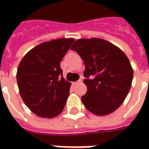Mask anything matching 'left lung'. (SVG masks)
<instances>
[{
  "mask_svg": "<svg viewBox=\"0 0 149 149\" xmlns=\"http://www.w3.org/2000/svg\"><path fill=\"white\" fill-rule=\"evenodd\" d=\"M74 40L60 38L41 43L21 60L17 81L22 100L34 114L53 118L61 114L71 83L63 77L61 61Z\"/></svg>",
  "mask_w": 149,
  "mask_h": 149,
  "instance_id": "left-lung-1",
  "label": "left lung"
}]
</instances>
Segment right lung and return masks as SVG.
Here are the masks:
<instances>
[{
    "mask_svg": "<svg viewBox=\"0 0 149 149\" xmlns=\"http://www.w3.org/2000/svg\"><path fill=\"white\" fill-rule=\"evenodd\" d=\"M75 50L84 61V83L88 91L81 97L85 108L97 116L112 113L121 105L131 88L133 70L124 52L100 38L75 41Z\"/></svg>",
    "mask_w": 149,
    "mask_h": 149,
    "instance_id": "obj_1",
    "label": "right lung"
}]
</instances>
